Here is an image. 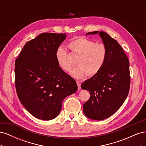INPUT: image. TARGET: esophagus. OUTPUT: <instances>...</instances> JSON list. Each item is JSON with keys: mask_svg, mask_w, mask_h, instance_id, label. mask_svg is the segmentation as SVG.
I'll return each mask as SVG.
<instances>
[{"mask_svg": "<svg viewBox=\"0 0 146 146\" xmlns=\"http://www.w3.org/2000/svg\"><path fill=\"white\" fill-rule=\"evenodd\" d=\"M77 86H78V90H80L81 89V84L79 81H77Z\"/></svg>", "mask_w": 146, "mask_h": 146, "instance_id": "34e87169", "label": "esophagus"}]
</instances>
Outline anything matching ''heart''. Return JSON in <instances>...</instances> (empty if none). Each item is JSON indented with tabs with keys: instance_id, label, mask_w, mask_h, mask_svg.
Here are the masks:
<instances>
[{
	"instance_id": "heart-1",
	"label": "heart",
	"mask_w": 146,
	"mask_h": 146,
	"mask_svg": "<svg viewBox=\"0 0 146 146\" xmlns=\"http://www.w3.org/2000/svg\"><path fill=\"white\" fill-rule=\"evenodd\" d=\"M68 47L75 54L78 55L76 67L70 74L77 79L82 78L87 74L93 76L98 74L106 61L107 49L102 43H95L85 38H78L70 41ZM68 52L63 47H59L56 51L55 57L60 67L66 72H69L71 65L68 60Z\"/></svg>"
}]
</instances>
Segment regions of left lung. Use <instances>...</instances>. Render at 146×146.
Here are the masks:
<instances>
[{"label": "left lung", "mask_w": 146, "mask_h": 146, "mask_svg": "<svg viewBox=\"0 0 146 146\" xmlns=\"http://www.w3.org/2000/svg\"><path fill=\"white\" fill-rule=\"evenodd\" d=\"M98 34L107 47V56L100 71L82 84L89 91L90 99L83 104L85 115L92 120L101 121L115 113L124 102L129 92V61L119 44L104 32Z\"/></svg>", "instance_id": "left-lung-1"}]
</instances>
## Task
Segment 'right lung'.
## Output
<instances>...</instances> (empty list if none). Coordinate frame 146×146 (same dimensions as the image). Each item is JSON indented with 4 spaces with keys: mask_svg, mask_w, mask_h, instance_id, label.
I'll return each instance as SVG.
<instances>
[{
    "mask_svg": "<svg viewBox=\"0 0 146 146\" xmlns=\"http://www.w3.org/2000/svg\"><path fill=\"white\" fill-rule=\"evenodd\" d=\"M65 33H44L25 44L15 61V85L21 104L34 117L55 118L66 97L78 89L58 66L55 53Z\"/></svg>",
    "mask_w": 146,
    "mask_h": 146,
    "instance_id": "right-lung-1",
    "label": "right lung"
}]
</instances>
